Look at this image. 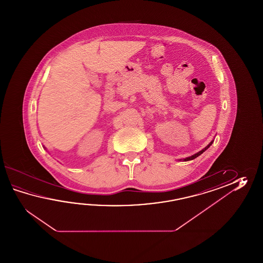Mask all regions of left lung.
I'll return each instance as SVG.
<instances>
[{
    "label": "left lung",
    "instance_id": "left-lung-1",
    "mask_svg": "<svg viewBox=\"0 0 263 263\" xmlns=\"http://www.w3.org/2000/svg\"><path fill=\"white\" fill-rule=\"evenodd\" d=\"M213 143V140L212 141V142H211V143H210V144H209V145H207V146H206V147H205V148H203L202 151H199V152H197V153L194 154V155H192L191 157H187V158H185V159H183V161H184V162H187V161H191V160H194V159H196V157H198L199 155H201L202 153H203L204 151H207L208 148H209V147L212 145Z\"/></svg>",
    "mask_w": 263,
    "mask_h": 263
}]
</instances>
